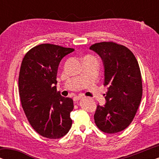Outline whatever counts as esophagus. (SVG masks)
<instances>
[{"label":"esophagus","instance_id":"esophagus-1","mask_svg":"<svg viewBox=\"0 0 159 159\" xmlns=\"http://www.w3.org/2000/svg\"><path fill=\"white\" fill-rule=\"evenodd\" d=\"M81 98H82L80 96H75L73 99H74V101H78L79 100H80Z\"/></svg>","mask_w":159,"mask_h":159}]
</instances>
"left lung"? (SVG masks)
<instances>
[{
  "label": "left lung",
  "instance_id": "obj_1",
  "mask_svg": "<svg viewBox=\"0 0 159 159\" xmlns=\"http://www.w3.org/2000/svg\"><path fill=\"white\" fill-rule=\"evenodd\" d=\"M98 55L104 67L106 103L98 105L95 123L102 132L116 133L130 125L143 95L139 64L132 51L113 42L95 43L90 47Z\"/></svg>",
  "mask_w": 159,
  "mask_h": 159
}]
</instances>
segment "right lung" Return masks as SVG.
<instances>
[{
	"label": "right lung",
	"instance_id": "1",
	"mask_svg": "<svg viewBox=\"0 0 159 159\" xmlns=\"http://www.w3.org/2000/svg\"><path fill=\"white\" fill-rule=\"evenodd\" d=\"M75 51L53 44H41L26 53L19 76L23 110L32 128L40 135L58 139L72 125L73 100L56 91V75L62 58Z\"/></svg>",
	"mask_w": 159,
	"mask_h": 159
}]
</instances>
